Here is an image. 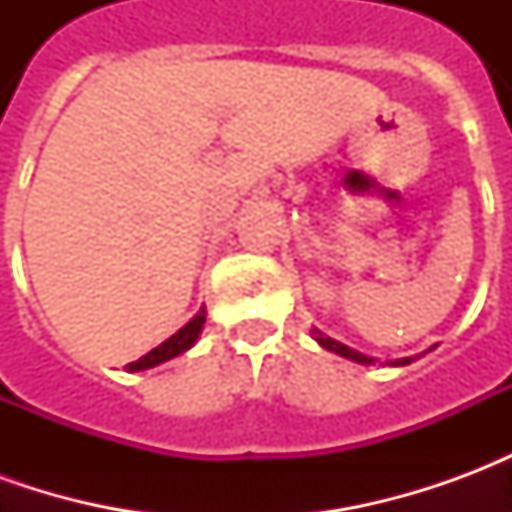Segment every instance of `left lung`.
<instances>
[{"label":"left lung","instance_id":"obj_1","mask_svg":"<svg viewBox=\"0 0 512 512\" xmlns=\"http://www.w3.org/2000/svg\"><path fill=\"white\" fill-rule=\"evenodd\" d=\"M315 340H318V343H321L323 348H326V351H334V354L345 356V359H354V362H362V365H367V362H370L367 356H362V354H359V351H351L348 345L337 343V340H332V337H326V334L315 332ZM406 362H411V359H400V362H395V365H406Z\"/></svg>","mask_w":512,"mask_h":512}]
</instances>
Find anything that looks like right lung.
Instances as JSON below:
<instances>
[{
  "label": "right lung",
  "mask_w": 512,
  "mask_h": 512,
  "mask_svg": "<svg viewBox=\"0 0 512 512\" xmlns=\"http://www.w3.org/2000/svg\"><path fill=\"white\" fill-rule=\"evenodd\" d=\"M202 323H205V310L197 312V315H194V318H191V321L186 323L180 332H175L172 337H169L167 343H161L158 348H153L150 354H145L142 359L131 362V365H128V370H131V373H134V370H147V367H156V365H161V362L172 359V356L189 351L191 345H194V340L200 337Z\"/></svg>",
  "instance_id": "obj_1"
}]
</instances>
